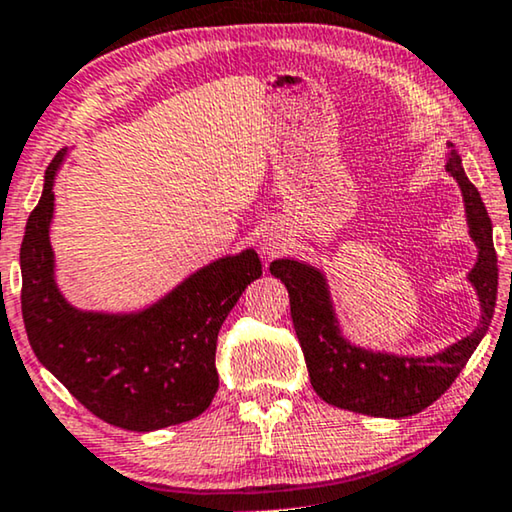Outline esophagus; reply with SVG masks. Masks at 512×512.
Returning <instances> with one entry per match:
<instances>
[{"label":"esophagus","instance_id":"esophagus-1","mask_svg":"<svg viewBox=\"0 0 512 512\" xmlns=\"http://www.w3.org/2000/svg\"><path fill=\"white\" fill-rule=\"evenodd\" d=\"M283 248V243H280V236L276 234H266L262 239V253L264 255H278V250Z\"/></svg>","mask_w":512,"mask_h":512}]
</instances>
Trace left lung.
I'll return each mask as SVG.
<instances>
[{"label": "left lung", "mask_w": 512, "mask_h": 512, "mask_svg": "<svg viewBox=\"0 0 512 512\" xmlns=\"http://www.w3.org/2000/svg\"><path fill=\"white\" fill-rule=\"evenodd\" d=\"M445 169L462 187L469 234L478 246V262L469 273V283L478 292L482 311L478 327L450 348L429 357H408L352 345L338 327L325 273L297 259H276L269 266L273 276L283 280L290 292L294 331L304 350L313 390L331 406L373 417L420 413L455 383L459 371L487 334L499 285L492 220L480 192L464 174L457 150H450Z\"/></svg>", "instance_id": "obj_1"}]
</instances>
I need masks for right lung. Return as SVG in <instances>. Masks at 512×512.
Returning <instances> with one entry per match:
<instances>
[{
	"label": "right lung",
	"instance_id": "right-lung-1",
	"mask_svg": "<svg viewBox=\"0 0 512 512\" xmlns=\"http://www.w3.org/2000/svg\"><path fill=\"white\" fill-rule=\"evenodd\" d=\"M60 150L20 246L23 320L39 362L113 427L155 431L204 413L218 392V331L246 287L262 276L253 248L194 271L136 313L78 311L55 283L50 220Z\"/></svg>",
	"mask_w": 512,
	"mask_h": 512
}]
</instances>
